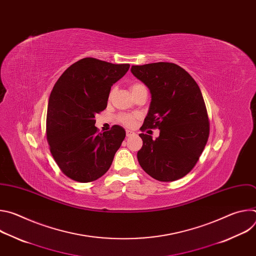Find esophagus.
<instances>
[{"label":"esophagus","instance_id":"1","mask_svg":"<svg viewBox=\"0 0 256 256\" xmlns=\"http://www.w3.org/2000/svg\"><path fill=\"white\" fill-rule=\"evenodd\" d=\"M126 136H134L136 134V132H132V130H126Z\"/></svg>","mask_w":256,"mask_h":256}]
</instances>
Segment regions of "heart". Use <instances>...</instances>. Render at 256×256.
<instances>
[{
	"mask_svg": "<svg viewBox=\"0 0 256 256\" xmlns=\"http://www.w3.org/2000/svg\"><path fill=\"white\" fill-rule=\"evenodd\" d=\"M144 88V86L140 83H132L130 86V90L132 92V94H136L138 90ZM112 94H114V91H112L110 93H109V99H110L112 97ZM138 118V116L136 114H122L118 116V122H120L122 124L126 126H132L134 124H136V120Z\"/></svg>",
	"mask_w": 256,
	"mask_h": 256,
	"instance_id": "b5f03b06",
	"label": "heart"
}]
</instances>
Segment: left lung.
Listing matches in <instances>:
<instances>
[{
    "label": "left lung",
    "mask_w": 256,
    "mask_h": 256,
    "mask_svg": "<svg viewBox=\"0 0 256 256\" xmlns=\"http://www.w3.org/2000/svg\"><path fill=\"white\" fill-rule=\"evenodd\" d=\"M130 70L152 94L140 130H160L156 140L140 134L142 147L138 152V163L156 180H178L196 166L210 134L200 89L184 68L173 62L132 66Z\"/></svg>",
    "instance_id": "left-lung-1"
}]
</instances>
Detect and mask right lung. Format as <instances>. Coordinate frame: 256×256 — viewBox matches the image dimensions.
Here are the masks:
<instances>
[{"label": "right lung", "instance_id": "obj_1", "mask_svg": "<svg viewBox=\"0 0 256 256\" xmlns=\"http://www.w3.org/2000/svg\"><path fill=\"white\" fill-rule=\"evenodd\" d=\"M128 64L93 58L70 66L54 84L46 114L50 153L68 178L87 184L104 175L126 138L120 126L98 132L95 116L103 112L112 86L126 75Z\"/></svg>", "mask_w": 256, "mask_h": 256}]
</instances>
